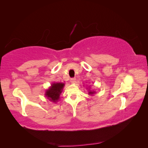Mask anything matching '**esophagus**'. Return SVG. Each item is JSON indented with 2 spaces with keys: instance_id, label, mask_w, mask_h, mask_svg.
<instances>
[{
  "instance_id": "obj_1",
  "label": "esophagus",
  "mask_w": 148,
  "mask_h": 148,
  "mask_svg": "<svg viewBox=\"0 0 148 148\" xmlns=\"http://www.w3.org/2000/svg\"><path fill=\"white\" fill-rule=\"evenodd\" d=\"M70 82L72 84H74V83L76 82V79H75V78H71V79H70Z\"/></svg>"
}]
</instances>
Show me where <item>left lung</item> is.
Wrapping results in <instances>:
<instances>
[{
    "label": "left lung",
    "mask_w": 148,
    "mask_h": 148,
    "mask_svg": "<svg viewBox=\"0 0 148 148\" xmlns=\"http://www.w3.org/2000/svg\"><path fill=\"white\" fill-rule=\"evenodd\" d=\"M88 92H89L88 94H89V95H91V96H92L93 95H95V93H96V91H94V90H91V88H90V87H89V89H88Z\"/></svg>",
    "instance_id": "left-lung-1"
}]
</instances>
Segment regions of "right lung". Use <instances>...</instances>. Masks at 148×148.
I'll return each mask as SVG.
<instances>
[{"label": "right lung", "instance_id": "add662e5", "mask_svg": "<svg viewBox=\"0 0 148 148\" xmlns=\"http://www.w3.org/2000/svg\"><path fill=\"white\" fill-rule=\"evenodd\" d=\"M65 84L62 82H53L51 86L45 91V96L48 99L53 103H57L59 100L60 95L62 92Z\"/></svg>", "mask_w": 148, "mask_h": 148}]
</instances>
